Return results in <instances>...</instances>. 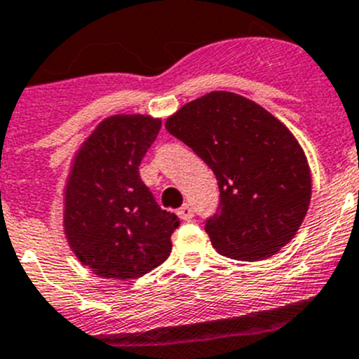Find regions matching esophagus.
I'll list each match as a JSON object with an SVG mask.
<instances>
[{
    "label": "esophagus",
    "mask_w": 359,
    "mask_h": 359,
    "mask_svg": "<svg viewBox=\"0 0 359 359\" xmlns=\"http://www.w3.org/2000/svg\"><path fill=\"white\" fill-rule=\"evenodd\" d=\"M177 217L182 218V220H190V218H194V208L192 204H183L180 210H177Z\"/></svg>",
    "instance_id": "obj_1"
}]
</instances>
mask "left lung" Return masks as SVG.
I'll list each match as a JSON object with an SVG mask.
<instances>
[{"instance_id": "8db88e82", "label": "left lung", "mask_w": 359, "mask_h": 359, "mask_svg": "<svg viewBox=\"0 0 359 359\" xmlns=\"http://www.w3.org/2000/svg\"><path fill=\"white\" fill-rule=\"evenodd\" d=\"M217 176L220 201L204 231L218 254L261 261L294 238L312 194L302 146L266 109L213 91L165 121Z\"/></svg>"}]
</instances>
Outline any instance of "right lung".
Wrapping results in <instances>:
<instances>
[{"label": "right lung", "instance_id": "obj_1", "mask_svg": "<svg viewBox=\"0 0 359 359\" xmlns=\"http://www.w3.org/2000/svg\"><path fill=\"white\" fill-rule=\"evenodd\" d=\"M160 126L149 116H111L75 156L65 190V234L98 276L137 278L169 257L180 218L158 206L139 174Z\"/></svg>", "mask_w": 359, "mask_h": 359}]
</instances>
